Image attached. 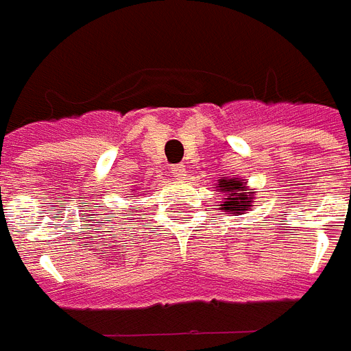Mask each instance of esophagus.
Here are the masks:
<instances>
[{"label": "esophagus", "instance_id": "34e87169", "mask_svg": "<svg viewBox=\"0 0 351 351\" xmlns=\"http://www.w3.org/2000/svg\"><path fill=\"white\" fill-rule=\"evenodd\" d=\"M170 173H172V178L176 179H184V176H186V168H184V165H173V167L170 168Z\"/></svg>", "mask_w": 351, "mask_h": 351}]
</instances>
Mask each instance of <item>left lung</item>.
<instances>
[{
    "mask_svg": "<svg viewBox=\"0 0 351 351\" xmlns=\"http://www.w3.org/2000/svg\"><path fill=\"white\" fill-rule=\"evenodd\" d=\"M219 190L226 193L224 203L221 204V210H224V212L239 214V212H245L252 206L250 192H245V184L239 183V181L223 179V181H219Z\"/></svg>",
    "mask_w": 351,
    "mask_h": 351,
    "instance_id": "8db88e82",
    "label": "left lung"
}]
</instances>
